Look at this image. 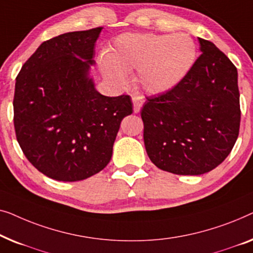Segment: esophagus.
I'll use <instances>...</instances> for the list:
<instances>
[{
  "instance_id": "34e87169",
  "label": "esophagus",
  "mask_w": 253,
  "mask_h": 253,
  "mask_svg": "<svg viewBox=\"0 0 253 253\" xmlns=\"http://www.w3.org/2000/svg\"><path fill=\"white\" fill-rule=\"evenodd\" d=\"M131 101H133L134 112L135 113L140 112L142 105H143V103H144L143 97H142V96H140V95H134L133 97H131Z\"/></svg>"
}]
</instances>
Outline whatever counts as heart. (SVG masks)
Returning a JSON list of instances; mask_svg holds the SVG:
<instances>
[{
	"mask_svg": "<svg viewBox=\"0 0 253 253\" xmlns=\"http://www.w3.org/2000/svg\"><path fill=\"white\" fill-rule=\"evenodd\" d=\"M197 48L188 34L125 33L101 59L103 73L117 84L127 71L138 69V81L151 95L166 94L179 86L195 65Z\"/></svg>",
	"mask_w": 253,
	"mask_h": 253,
	"instance_id": "1",
	"label": "heart"
}]
</instances>
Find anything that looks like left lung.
<instances>
[{"label":"left lung","mask_w":253,"mask_h":253,"mask_svg":"<svg viewBox=\"0 0 253 253\" xmlns=\"http://www.w3.org/2000/svg\"><path fill=\"white\" fill-rule=\"evenodd\" d=\"M201 56L179 86L147 97L144 145L158 169L201 175L230 154L240 130L237 70L214 43L198 38Z\"/></svg>","instance_id":"left-lung-1"}]
</instances>
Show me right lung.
<instances>
[{
  "mask_svg": "<svg viewBox=\"0 0 253 253\" xmlns=\"http://www.w3.org/2000/svg\"><path fill=\"white\" fill-rule=\"evenodd\" d=\"M103 27L69 32L40 44L16 79L17 141L35 169L74 182L101 172L112 157L130 96H104L90 76Z\"/></svg>",
  "mask_w": 253,
  "mask_h": 253,
  "instance_id": "right-lung-1",
  "label": "right lung"
}]
</instances>
